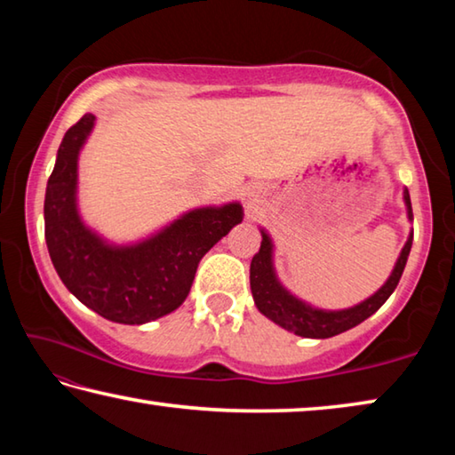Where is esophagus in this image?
<instances>
[{"label": "esophagus", "instance_id": "obj_1", "mask_svg": "<svg viewBox=\"0 0 455 455\" xmlns=\"http://www.w3.org/2000/svg\"><path fill=\"white\" fill-rule=\"evenodd\" d=\"M257 198H259V192L255 190V188H244V200H246V204H255L257 203Z\"/></svg>", "mask_w": 455, "mask_h": 455}]
</instances>
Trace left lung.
<instances>
[{
  "instance_id": "obj_1",
  "label": "left lung",
  "mask_w": 455,
  "mask_h": 455,
  "mask_svg": "<svg viewBox=\"0 0 455 455\" xmlns=\"http://www.w3.org/2000/svg\"><path fill=\"white\" fill-rule=\"evenodd\" d=\"M403 203L407 211V220L413 222L411 200L407 188H403ZM260 236H263L260 249L251 260V291L257 309L263 313L267 319H271L279 327L287 329L299 337L329 339L343 333V331L357 327L359 323L371 317V315L391 297V292L395 291L399 279H402L407 257H410L413 228L410 230V236H407L403 249L395 260L394 271L387 276V281H385L371 297H367L365 301L347 307V309L337 311L319 309V307H313L311 303L292 295V292L279 281V275L275 271V244L271 235H268L265 228H260Z\"/></svg>"
}]
</instances>
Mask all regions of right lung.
I'll list each match as a JSON object with an SVG mask.
<instances>
[{
    "label": "right lung",
    "mask_w": 455,
    "mask_h": 455,
    "mask_svg": "<svg viewBox=\"0 0 455 455\" xmlns=\"http://www.w3.org/2000/svg\"><path fill=\"white\" fill-rule=\"evenodd\" d=\"M94 124V114H84L60 144L45 187V244L61 283L80 303L108 321L144 325L179 309L200 259L244 212L238 200L198 206L134 243L108 241L84 222L78 206V160Z\"/></svg>",
    "instance_id": "right-lung-1"
}]
</instances>
